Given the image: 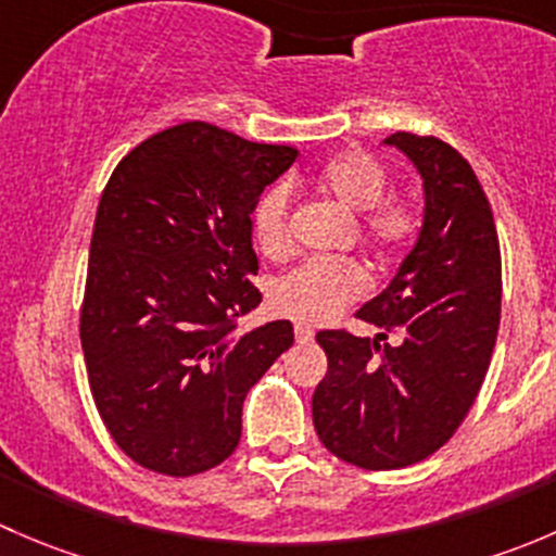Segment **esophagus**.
Masks as SVG:
<instances>
[{
  "instance_id": "obj_1",
  "label": "esophagus",
  "mask_w": 556,
  "mask_h": 556,
  "mask_svg": "<svg viewBox=\"0 0 556 556\" xmlns=\"http://www.w3.org/2000/svg\"><path fill=\"white\" fill-rule=\"evenodd\" d=\"M295 339H299V344H309V341L314 339V330L309 328V325L299 323L295 325Z\"/></svg>"
}]
</instances>
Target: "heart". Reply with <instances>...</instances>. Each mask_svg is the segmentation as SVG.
<instances>
[{
    "label": "heart",
    "instance_id": "b5f03b06",
    "mask_svg": "<svg viewBox=\"0 0 556 556\" xmlns=\"http://www.w3.org/2000/svg\"><path fill=\"white\" fill-rule=\"evenodd\" d=\"M390 174L366 150H346L317 174V190L350 212H368L361 233L377 255H397L417 239L422 217L406 199H384ZM255 239L268 257L288 255L293 247V199L285 185L266 190L252 215ZM366 290L361 266L346 257H314L271 285V309L299 323H325L355 304Z\"/></svg>",
    "mask_w": 556,
    "mask_h": 556
}]
</instances>
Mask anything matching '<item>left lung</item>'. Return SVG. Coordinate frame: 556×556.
<instances>
[{"instance_id":"left-lung-1","label":"left lung","mask_w":556,"mask_h":556,"mask_svg":"<svg viewBox=\"0 0 556 556\" xmlns=\"http://www.w3.org/2000/svg\"><path fill=\"white\" fill-rule=\"evenodd\" d=\"M384 144L422 177V231L357 312L377 339L319 330L328 374L312 397L325 450L366 470L419 463L463 425L495 350L503 288L495 217L468 161L439 137L397 131Z\"/></svg>"}]
</instances>
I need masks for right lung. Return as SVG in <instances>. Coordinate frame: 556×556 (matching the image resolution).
<instances>
[{
	"label": "right lung",
	"mask_w": 556,
	"mask_h": 556,
	"mask_svg": "<svg viewBox=\"0 0 556 556\" xmlns=\"http://www.w3.org/2000/svg\"><path fill=\"white\" fill-rule=\"evenodd\" d=\"M299 150L190 121L112 172L93 223L80 341L112 441L142 468L193 476L231 457L250 387L293 346L261 304L252 210Z\"/></svg>",
	"instance_id": "right-lung-1"
}]
</instances>
